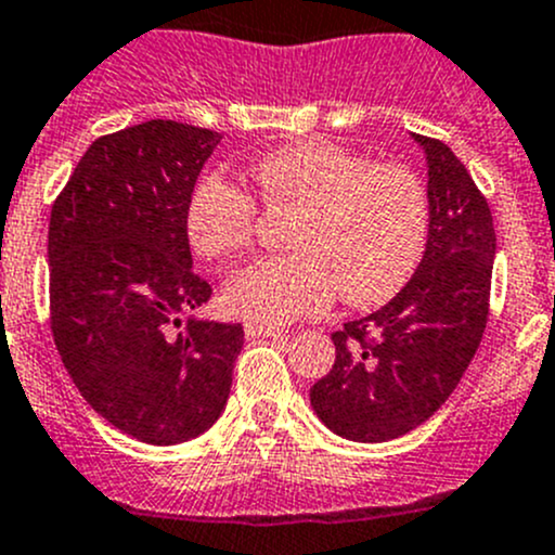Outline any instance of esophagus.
Here are the masks:
<instances>
[{"instance_id":"esophagus-1","label":"esophagus","mask_w":555,"mask_h":555,"mask_svg":"<svg viewBox=\"0 0 555 555\" xmlns=\"http://www.w3.org/2000/svg\"><path fill=\"white\" fill-rule=\"evenodd\" d=\"M245 334L248 337H280L283 334V328L280 326H267V323H256V321H248L245 323Z\"/></svg>"}]
</instances>
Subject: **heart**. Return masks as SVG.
<instances>
[{
  "label": "heart",
  "instance_id": "b5f03b06",
  "mask_svg": "<svg viewBox=\"0 0 555 555\" xmlns=\"http://www.w3.org/2000/svg\"><path fill=\"white\" fill-rule=\"evenodd\" d=\"M261 202L294 216V254L264 259L229 280V312L280 326L321 312L332 296L380 305L418 270L429 240V194L399 164H372L326 140L267 153L250 167ZM259 207L232 180L210 175L185 205V237L207 261L232 259L254 245Z\"/></svg>",
  "mask_w": 555,
  "mask_h": 555
}]
</instances>
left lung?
<instances>
[{"mask_svg":"<svg viewBox=\"0 0 555 555\" xmlns=\"http://www.w3.org/2000/svg\"><path fill=\"white\" fill-rule=\"evenodd\" d=\"M426 158L429 240L404 288L332 334L337 359L310 388L328 431L388 442L446 404L480 345L496 256L491 210L456 153L410 134Z\"/></svg>","mask_w":555,"mask_h":555,"instance_id":"8db88e82","label":"left lung"}]
</instances>
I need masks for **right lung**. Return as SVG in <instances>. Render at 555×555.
Returning a JSON list of instances; mask_svg holds the SVG:
<instances>
[{
	"mask_svg": "<svg viewBox=\"0 0 555 555\" xmlns=\"http://www.w3.org/2000/svg\"><path fill=\"white\" fill-rule=\"evenodd\" d=\"M218 142L162 118L99 137L51 210L59 356L91 410L147 446L189 442L221 418L245 343L240 323L196 315L212 288L191 270L185 237V205Z\"/></svg>",
	"mask_w": 555,
	"mask_h": 555,
	"instance_id": "1",
	"label": "right lung"
}]
</instances>
